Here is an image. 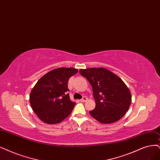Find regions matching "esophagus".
Returning <instances> with one entry per match:
<instances>
[{
    "instance_id": "esophagus-1",
    "label": "esophagus",
    "mask_w": 160,
    "mask_h": 160,
    "mask_svg": "<svg viewBox=\"0 0 160 160\" xmlns=\"http://www.w3.org/2000/svg\"><path fill=\"white\" fill-rule=\"evenodd\" d=\"M87 100V98L86 97V96H83V98H82L81 99H80V102H86Z\"/></svg>"
}]
</instances>
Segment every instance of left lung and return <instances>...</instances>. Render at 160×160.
I'll return each instance as SVG.
<instances>
[{
	"label": "left lung",
	"mask_w": 160,
	"mask_h": 160,
	"mask_svg": "<svg viewBox=\"0 0 160 160\" xmlns=\"http://www.w3.org/2000/svg\"><path fill=\"white\" fill-rule=\"evenodd\" d=\"M80 74L89 81L96 102L90 115L102 123H112L121 119L131 103V94L124 82L108 69H80Z\"/></svg>",
	"instance_id": "1"
}]
</instances>
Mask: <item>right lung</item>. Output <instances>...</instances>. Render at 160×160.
<instances>
[{
  "mask_svg": "<svg viewBox=\"0 0 160 160\" xmlns=\"http://www.w3.org/2000/svg\"><path fill=\"white\" fill-rule=\"evenodd\" d=\"M78 72L74 68H58L45 74L32 89L29 102L39 119L47 124L62 121L71 113L76 103L71 102L68 82Z\"/></svg>",
  "mask_w": 160,
  "mask_h": 160,
  "instance_id": "1",
  "label": "right lung"
}]
</instances>
